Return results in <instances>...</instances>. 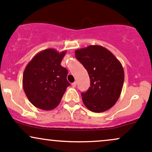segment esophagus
Returning <instances> with one entry per match:
<instances>
[{"label": "esophagus", "mask_w": 152, "mask_h": 152, "mask_svg": "<svg viewBox=\"0 0 152 152\" xmlns=\"http://www.w3.org/2000/svg\"><path fill=\"white\" fill-rule=\"evenodd\" d=\"M71 86H73V87H75V86H76V81H75V82H73L71 84Z\"/></svg>", "instance_id": "1"}]
</instances>
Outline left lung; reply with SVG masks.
<instances>
[{"instance_id": "8db88e82", "label": "left lung", "mask_w": 152, "mask_h": 152, "mask_svg": "<svg viewBox=\"0 0 152 152\" xmlns=\"http://www.w3.org/2000/svg\"><path fill=\"white\" fill-rule=\"evenodd\" d=\"M75 56L87 71L90 87L81 93L84 105L94 113H102L118 100L124 82L121 62L110 51L99 45H89L75 51Z\"/></svg>"}]
</instances>
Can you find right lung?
<instances>
[{
	"label": "right lung",
	"instance_id": "right-lung-1",
	"mask_svg": "<svg viewBox=\"0 0 152 152\" xmlns=\"http://www.w3.org/2000/svg\"><path fill=\"white\" fill-rule=\"evenodd\" d=\"M66 51L44 50L36 55L25 68L23 88L30 102L39 109L51 110L61 102L70 84L68 71L61 65Z\"/></svg>",
	"mask_w": 152,
	"mask_h": 152
}]
</instances>
